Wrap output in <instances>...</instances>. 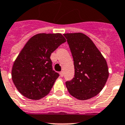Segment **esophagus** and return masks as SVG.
I'll use <instances>...</instances> for the list:
<instances>
[{
	"label": "esophagus",
	"instance_id": "34e87169",
	"mask_svg": "<svg viewBox=\"0 0 125 125\" xmlns=\"http://www.w3.org/2000/svg\"><path fill=\"white\" fill-rule=\"evenodd\" d=\"M60 77H63V72L62 71L60 72Z\"/></svg>",
	"mask_w": 125,
	"mask_h": 125
}]
</instances>
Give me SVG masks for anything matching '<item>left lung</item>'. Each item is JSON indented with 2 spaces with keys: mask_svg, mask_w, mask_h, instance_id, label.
<instances>
[{
  "mask_svg": "<svg viewBox=\"0 0 125 125\" xmlns=\"http://www.w3.org/2000/svg\"><path fill=\"white\" fill-rule=\"evenodd\" d=\"M73 56L75 75L67 81L69 93L79 100H86L100 93L106 83L109 71L106 60L93 42L81 32L66 33Z\"/></svg>",
  "mask_w": 125,
  "mask_h": 125,
  "instance_id": "left-lung-1",
  "label": "left lung"
}]
</instances>
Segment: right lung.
Here are the masks:
<instances>
[{
	"instance_id": "right-lung-1",
	"label": "right lung",
	"mask_w": 125,
	"mask_h": 125,
	"mask_svg": "<svg viewBox=\"0 0 125 125\" xmlns=\"http://www.w3.org/2000/svg\"><path fill=\"white\" fill-rule=\"evenodd\" d=\"M65 42L60 33H40L28 40L12 69V79L21 94L32 100L48 94L59 76L53 70L50 55Z\"/></svg>"
}]
</instances>
